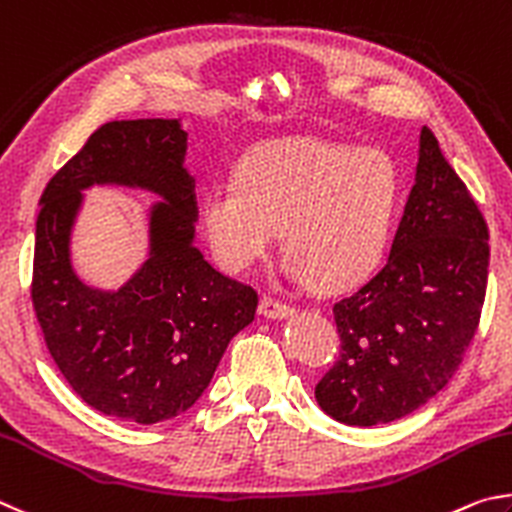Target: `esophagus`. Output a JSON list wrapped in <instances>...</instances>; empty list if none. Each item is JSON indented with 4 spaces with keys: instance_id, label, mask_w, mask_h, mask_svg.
<instances>
[{
    "instance_id": "esophagus-1",
    "label": "esophagus",
    "mask_w": 512,
    "mask_h": 512,
    "mask_svg": "<svg viewBox=\"0 0 512 512\" xmlns=\"http://www.w3.org/2000/svg\"><path fill=\"white\" fill-rule=\"evenodd\" d=\"M261 315L270 317V319H283V317L292 315V306L290 303L272 297V294H265V297L261 299Z\"/></svg>"
}]
</instances>
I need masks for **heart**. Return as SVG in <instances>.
Listing matches in <instances>:
<instances>
[{
	"instance_id": "heart-1",
	"label": "heart",
	"mask_w": 512,
	"mask_h": 512,
	"mask_svg": "<svg viewBox=\"0 0 512 512\" xmlns=\"http://www.w3.org/2000/svg\"><path fill=\"white\" fill-rule=\"evenodd\" d=\"M405 173L382 148L279 139L251 148L231 177L206 186L200 229L227 272L261 261L279 236L285 270L324 290L378 272L405 204Z\"/></svg>"
}]
</instances>
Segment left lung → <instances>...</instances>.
<instances>
[{
    "mask_svg": "<svg viewBox=\"0 0 512 512\" xmlns=\"http://www.w3.org/2000/svg\"><path fill=\"white\" fill-rule=\"evenodd\" d=\"M488 238L468 186L423 128L416 184L387 265L333 306L342 344L315 387L328 416L357 427L391 423L452 380L479 328Z\"/></svg>",
    "mask_w": 512,
    "mask_h": 512,
    "instance_id": "1",
    "label": "left lung"
}]
</instances>
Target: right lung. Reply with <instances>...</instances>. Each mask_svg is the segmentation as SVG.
Segmentation results:
<instances>
[{"mask_svg":"<svg viewBox=\"0 0 512 512\" xmlns=\"http://www.w3.org/2000/svg\"><path fill=\"white\" fill-rule=\"evenodd\" d=\"M184 155L179 121L105 123L49 179L35 222L31 299L53 362L89 407L139 425L193 407L258 308L251 285L213 270L193 245L195 179ZM92 183L165 197L151 212L149 261L116 293L89 289L68 258L79 191Z\"/></svg>","mask_w":512,"mask_h":512,"instance_id":"obj_1","label":"right lung"}]
</instances>
